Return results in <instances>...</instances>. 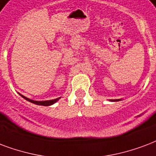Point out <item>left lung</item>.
Masks as SVG:
<instances>
[{
  "instance_id": "1",
  "label": "left lung",
  "mask_w": 156,
  "mask_h": 156,
  "mask_svg": "<svg viewBox=\"0 0 156 156\" xmlns=\"http://www.w3.org/2000/svg\"><path fill=\"white\" fill-rule=\"evenodd\" d=\"M120 101L119 99H118V100H111V101Z\"/></svg>"
}]
</instances>
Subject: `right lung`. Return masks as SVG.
I'll return each mask as SVG.
<instances>
[{
    "label": "right lung",
    "mask_w": 156,
    "mask_h": 156,
    "mask_svg": "<svg viewBox=\"0 0 156 156\" xmlns=\"http://www.w3.org/2000/svg\"><path fill=\"white\" fill-rule=\"evenodd\" d=\"M20 95L23 97V98H24L25 100H27L28 101L32 102V103H33V104L35 105H44V106H49V105H51L55 104L56 101H58V100L60 98V97H59V98H56V99L50 100V101H33V100H31L29 99V98H27V97H25L24 96H23L21 94H20Z\"/></svg>",
    "instance_id": "right-lung-1"
}]
</instances>
